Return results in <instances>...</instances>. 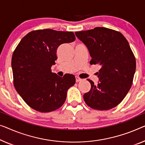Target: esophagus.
Segmentation results:
<instances>
[{"instance_id":"1","label":"esophagus","mask_w":145,"mask_h":145,"mask_svg":"<svg viewBox=\"0 0 145 145\" xmlns=\"http://www.w3.org/2000/svg\"><path fill=\"white\" fill-rule=\"evenodd\" d=\"M81 80H82V79L79 78V77H77V76H75V81H76V82H79V81H81Z\"/></svg>"}]
</instances>
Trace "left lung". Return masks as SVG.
Returning <instances> with one entry per match:
<instances>
[{
	"mask_svg": "<svg viewBox=\"0 0 145 145\" xmlns=\"http://www.w3.org/2000/svg\"><path fill=\"white\" fill-rule=\"evenodd\" d=\"M75 34L87 47L90 64L101 66L98 85L87 79L91 88L83 95L85 103L100 111L116 107L129 92L135 72V58L128 42L120 32L104 27Z\"/></svg>",
	"mask_w": 145,
	"mask_h": 145,
	"instance_id": "8db88e82",
	"label": "left lung"
}]
</instances>
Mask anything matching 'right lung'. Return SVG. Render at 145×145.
I'll list each match as a JSON object with an SVG mask.
<instances>
[{
    "instance_id": "right-lung-1",
    "label": "right lung",
    "mask_w": 145,
    "mask_h": 145,
    "mask_svg": "<svg viewBox=\"0 0 145 145\" xmlns=\"http://www.w3.org/2000/svg\"><path fill=\"white\" fill-rule=\"evenodd\" d=\"M75 40L73 32L37 30L24 36L14 51L12 68L15 88L25 103L42 113L55 111L65 102L75 76L51 72L59 45Z\"/></svg>"
}]
</instances>
